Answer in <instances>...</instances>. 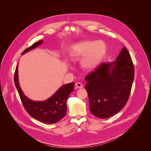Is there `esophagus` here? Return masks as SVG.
Returning <instances> with one entry per match:
<instances>
[{
  "label": "esophagus",
  "mask_w": 151,
  "mask_h": 151,
  "mask_svg": "<svg viewBox=\"0 0 151 151\" xmlns=\"http://www.w3.org/2000/svg\"><path fill=\"white\" fill-rule=\"evenodd\" d=\"M76 88H83V85L81 83H76Z\"/></svg>",
  "instance_id": "34e87169"
}]
</instances>
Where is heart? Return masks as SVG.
<instances>
[{
  "label": "heart",
  "mask_w": 151,
  "mask_h": 151,
  "mask_svg": "<svg viewBox=\"0 0 151 151\" xmlns=\"http://www.w3.org/2000/svg\"><path fill=\"white\" fill-rule=\"evenodd\" d=\"M106 53V45L102 41L83 40L72 47L69 57L72 61L82 58L81 67L86 70H92L101 62Z\"/></svg>",
  "instance_id": "b5f03b06"
}]
</instances>
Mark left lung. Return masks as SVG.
<instances>
[{"label": "left lung", "mask_w": 151, "mask_h": 151, "mask_svg": "<svg viewBox=\"0 0 151 151\" xmlns=\"http://www.w3.org/2000/svg\"><path fill=\"white\" fill-rule=\"evenodd\" d=\"M134 66L125 47L111 63L103 62L85 77L91 113L107 118L119 112L129 98Z\"/></svg>", "instance_id": "left-lung-1"}]
</instances>
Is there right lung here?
<instances>
[{
  "label": "right lung",
  "mask_w": 151,
  "mask_h": 151,
  "mask_svg": "<svg viewBox=\"0 0 151 151\" xmlns=\"http://www.w3.org/2000/svg\"><path fill=\"white\" fill-rule=\"evenodd\" d=\"M43 43V40L38 41L26 48L22 55L33 50ZM18 67L16 68L14 84L20 96L24 108L29 115L35 119L47 124L57 123L65 116L67 112L66 102L68 96L74 91V83L62 86L60 88L46 101H35L27 98L22 93L18 81Z\"/></svg>",
  "instance_id": "add662e5"
}]
</instances>
